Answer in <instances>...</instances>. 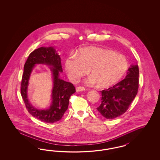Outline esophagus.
Returning <instances> with one entry per match:
<instances>
[{
	"instance_id": "34e87169",
	"label": "esophagus",
	"mask_w": 160,
	"mask_h": 160,
	"mask_svg": "<svg viewBox=\"0 0 160 160\" xmlns=\"http://www.w3.org/2000/svg\"><path fill=\"white\" fill-rule=\"evenodd\" d=\"M84 90H85V88H83V87H80V86H79V87H77L76 88L77 92L84 91Z\"/></svg>"
}]
</instances>
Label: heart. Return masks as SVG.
<instances>
[{"label":"heart","mask_w":160,"mask_h":160,"mask_svg":"<svg viewBox=\"0 0 160 160\" xmlns=\"http://www.w3.org/2000/svg\"><path fill=\"white\" fill-rule=\"evenodd\" d=\"M65 69L72 81L88 72V85L98 84L101 88L110 87L122 79L128 69V62L121 54L95 47L81 48L76 56H70L65 61Z\"/></svg>","instance_id":"heart-1"}]
</instances>
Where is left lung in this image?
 I'll use <instances>...</instances> for the list:
<instances>
[{"instance_id": "8db88e82", "label": "left lung", "mask_w": 160, "mask_h": 160, "mask_svg": "<svg viewBox=\"0 0 160 160\" xmlns=\"http://www.w3.org/2000/svg\"><path fill=\"white\" fill-rule=\"evenodd\" d=\"M125 78L113 87L101 91V104L97 108L107 119L125 113L137 95L139 69L137 63L130 66Z\"/></svg>"}]
</instances>
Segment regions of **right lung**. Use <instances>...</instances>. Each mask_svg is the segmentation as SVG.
Here are the masks:
<instances>
[{
    "mask_svg": "<svg viewBox=\"0 0 160 160\" xmlns=\"http://www.w3.org/2000/svg\"><path fill=\"white\" fill-rule=\"evenodd\" d=\"M38 64L49 66L53 78L52 102L46 109H38L30 103L27 95L28 80L32 69ZM61 57L53 47H41L35 50L29 56L24 66L21 95L29 113L39 120L46 123H54L61 120L68 109L69 99L76 92V88L71 83L67 82L59 77L62 72Z\"/></svg>",
    "mask_w": 160,
    "mask_h": 160,
    "instance_id": "1",
    "label": "right lung"
}]
</instances>
